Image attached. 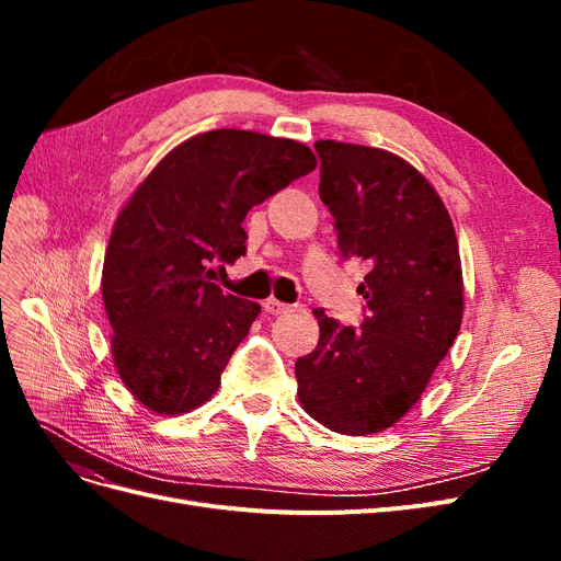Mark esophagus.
I'll return each instance as SVG.
<instances>
[{
    "mask_svg": "<svg viewBox=\"0 0 561 561\" xmlns=\"http://www.w3.org/2000/svg\"><path fill=\"white\" fill-rule=\"evenodd\" d=\"M262 307H264V311H266L268 316H280V313H287V311H290V304L278 301V299H274V297L264 299Z\"/></svg>",
    "mask_w": 561,
    "mask_h": 561,
    "instance_id": "1",
    "label": "esophagus"
}]
</instances>
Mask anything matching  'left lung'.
<instances>
[{"label": "left lung", "mask_w": 561, "mask_h": 561, "mask_svg": "<svg viewBox=\"0 0 561 561\" xmlns=\"http://www.w3.org/2000/svg\"><path fill=\"white\" fill-rule=\"evenodd\" d=\"M320 201L334 217L344 260L369 274L360 328L322 309L316 351L295 363L297 396L322 426L369 435L393 426L421 398L463 318L454 225L428 180L390 151L316 142Z\"/></svg>", "instance_id": "obj_1"}]
</instances>
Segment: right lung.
I'll return each mask as SVG.
<instances>
[{
	"label": "right lung",
	"mask_w": 561,
	"mask_h": 561,
	"mask_svg": "<svg viewBox=\"0 0 561 561\" xmlns=\"http://www.w3.org/2000/svg\"><path fill=\"white\" fill-rule=\"evenodd\" d=\"M313 168L307 145L219 128L175 147L133 194L105 252L103 301L118 377L147 410L184 414L213 398L262 307L225 293L210 266L245 254L248 210Z\"/></svg>",
	"instance_id": "obj_1"
}]
</instances>
